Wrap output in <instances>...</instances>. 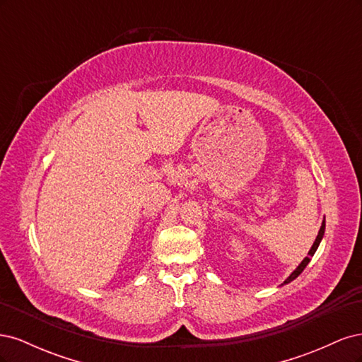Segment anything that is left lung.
<instances>
[{"label":"left lung","mask_w":362,"mask_h":362,"mask_svg":"<svg viewBox=\"0 0 362 362\" xmlns=\"http://www.w3.org/2000/svg\"><path fill=\"white\" fill-rule=\"evenodd\" d=\"M323 234H325V221H323V223H322V226H320V231H319V234H317V238H315V242H314V245L311 246V249H310V252H308V257H305V259L300 262V264H299V267L298 269H296L293 273H291V275L286 279V281H284V284H288V282H291L293 279H296V278H298L299 275H300V273L303 272V269L306 267V266H308V262L311 261V257L315 254V250H317V247H319V245H320V242H322V238H323Z\"/></svg>","instance_id":"1"}]
</instances>
